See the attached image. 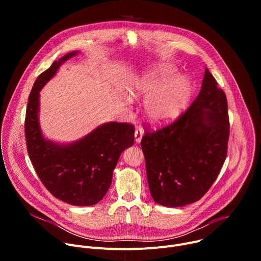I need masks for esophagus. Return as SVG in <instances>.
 <instances>
[{"label":"esophagus","instance_id":"esophagus-1","mask_svg":"<svg viewBox=\"0 0 261 261\" xmlns=\"http://www.w3.org/2000/svg\"><path fill=\"white\" fill-rule=\"evenodd\" d=\"M143 136V130L141 128H136L135 132H134V138L136 143H139L141 141V138Z\"/></svg>","mask_w":261,"mask_h":261}]
</instances>
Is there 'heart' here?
Returning <instances> with one entry per match:
<instances>
[{
    "instance_id": "b5f03b06",
    "label": "heart",
    "mask_w": 261,
    "mask_h": 261,
    "mask_svg": "<svg viewBox=\"0 0 261 261\" xmlns=\"http://www.w3.org/2000/svg\"><path fill=\"white\" fill-rule=\"evenodd\" d=\"M177 71L167 64H156L141 75L133 77L127 92L134 98H144V114L155 125L176 119L187 106L192 87L185 77H176Z\"/></svg>"
}]
</instances>
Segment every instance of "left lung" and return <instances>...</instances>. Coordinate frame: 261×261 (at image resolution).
<instances>
[{
	"instance_id": "8db88e82",
	"label": "left lung",
	"mask_w": 261,
	"mask_h": 261,
	"mask_svg": "<svg viewBox=\"0 0 261 261\" xmlns=\"http://www.w3.org/2000/svg\"><path fill=\"white\" fill-rule=\"evenodd\" d=\"M146 130V129H145ZM226 95L206 68L201 90L179 118L141 139L148 188L156 203L177 207L199 200L227 155Z\"/></svg>"
}]
</instances>
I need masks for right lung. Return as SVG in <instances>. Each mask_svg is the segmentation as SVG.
Listing matches in <instances>:
<instances>
[{
	"label": "right lung",
	"mask_w": 261,
	"mask_h": 261,
	"mask_svg": "<svg viewBox=\"0 0 261 261\" xmlns=\"http://www.w3.org/2000/svg\"><path fill=\"white\" fill-rule=\"evenodd\" d=\"M77 54L75 50L65 55L37 77L28 100L24 133L30 159L45 188L62 201L85 206L96 204L108 191L121 154L134 142V126L106 123L68 144L43 137L39 93L59 67Z\"/></svg>",
	"instance_id": "right-lung-1"
}]
</instances>
